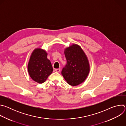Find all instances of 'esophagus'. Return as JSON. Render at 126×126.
<instances>
[{"mask_svg": "<svg viewBox=\"0 0 126 126\" xmlns=\"http://www.w3.org/2000/svg\"><path fill=\"white\" fill-rule=\"evenodd\" d=\"M55 71L56 72H59L61 71V69L60 68H58V69H55Z\"/></svg>", "mask_w": 126, "mask_h": 126, "instance_id": "esophagus-1", "label": "esophagus"}]
</instances>
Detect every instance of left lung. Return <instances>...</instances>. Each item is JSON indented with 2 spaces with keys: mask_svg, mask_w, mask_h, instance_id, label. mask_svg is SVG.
<instances>
[{
  "mask_svg": "<svg viewBox=\"0 0 126 126\" xmlns=\"http://www.w3.org/2000/svg\"><path fill=\"white\" fill-rule=\"evenodd\" d=\"M67 64L61 73L67 83L71 86H77L87 78L90 72L88 58L81 47L73 44L64 50Z\"/></svg>",
  "mask_w": 126,
  "mask_h": 126,
  "instance_id": "1",
  "label": "left lung"
}]
</instances>
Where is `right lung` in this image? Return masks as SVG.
<instances>
[{
	"label": "right lung",
	"instance_id": "1",
	"mask_svg": "<svg viewBox=\"0 0 126 126\" xmlns=\"http://www.w3.org/2000/svg\"><path fill=\"white\" fill-rule=\"evenodd\" d=\"M27 69L33 80L40 84L45 82L53 69L45 50L38 48L33 50L28 63Z\"/></svg>",
	"mask_w": 126,
	"mask_h": 126
}]
</instances>
